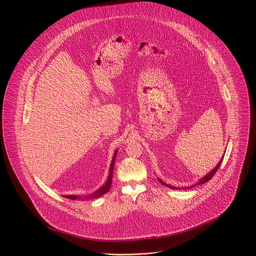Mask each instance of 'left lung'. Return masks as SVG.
<instances>
[{
    "label": "left lung",
    "mask_w": 256,
    "mask_h": 256,
    "mask_svg": "<svg viewBox=\"0 0 256 256\" xmlns=\"http://www.w3.org/2000/svg\"><path fill=\"white\" fill-rule=\"evenodd\" d=\"M222 161H223V158L218 161V163L216 164V166L210 172V173H208L206 176H204L202 178H200V180H198V182L196 184H194V186H192V188H194V186H198V184H206V182H208L210 179H212V176L214 175V173L218 171V167H220V165H221V163H222ZM158 180L161 182V184H163V186H167V188H171V190H180V188H175V186H170V184H165L164 181H162L160 178H158ZM188 190V188H186Z\"/></svg>",
    "instance_id": "obj_1"
}]
</instances>
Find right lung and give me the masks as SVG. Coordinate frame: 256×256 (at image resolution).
Masks as SVG:
<instances>
[{"instance_id":"obj_1","label":"right lung","mask_w":256,"mask_h":256,"mask_svg":"<svg viewBox=\"0 0 256 256\" xmlns=\"http://www.w3.org/2000/svg\"><path fill=\"white\" fill-rule=\"evenodd\" d=\"M116 153L118 150H116L112 160V164H110V168H109V175L108 178L106 180V182L104 184V186H102L98 190H96L95 192L88 194V196H64L66 198L70 200H93V198H98L100 196H102L103 194H105L106 192H108V190H110L112 186V175H114V162H116Z\"/></svg>"}]
</instances>
